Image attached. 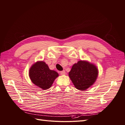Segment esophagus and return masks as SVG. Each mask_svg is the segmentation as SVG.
<instances>
[{
  "label": "esophagus",
  "mask_w": 125,
  "mask_h": 125,
  "mask_svg": "<svg viewBox=\"0 0 125 125\" xmlns=\"http://www.w3.org/2000/svg\"><path fill=\"white\" fill-rule=\"evenodd\" d=\"M60 74H61V75H64L65 74V71H64V70L61 71L60 72Z\"/></svg>",
  "instance_id": "obj_1"
}]
</instances>
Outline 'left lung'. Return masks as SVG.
I'll use <instances>...</instances> for the list:
<instances>
[{"mask_svg": "<svg viewBox=\"0 0 125 125\" xmlns=\"http://www.w3.org/2000/svg\"><path fill=\"white\" fill-rule=\"evenodd\" d=\"M98 73V69L94 64L80 60L73 65L69 76L76 89L84 91L94 83Z\"/></svg>", "mask_w": 125, "mask_h": 125, "instance_id": "1", "label": "left lung"}]
</instances>
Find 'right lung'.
<instances>
[{
	"instance_id": "obj_1",
	"label": "right lung",
	"mask_w": 125,
	"mask_h": 125,
	"mask_svg": "<svg viewBox=\"0 0 125 125\" xmlns=\"http://www.w3.org/2000/svg\"><path fill=\"white\" fill-rule=\"evenodd\" d=\"M29 76L35 85L43 90H46L51 87L59 74L50 70L45 62L37 61L31 66Z\"/></svg>"
}]
</instances>
